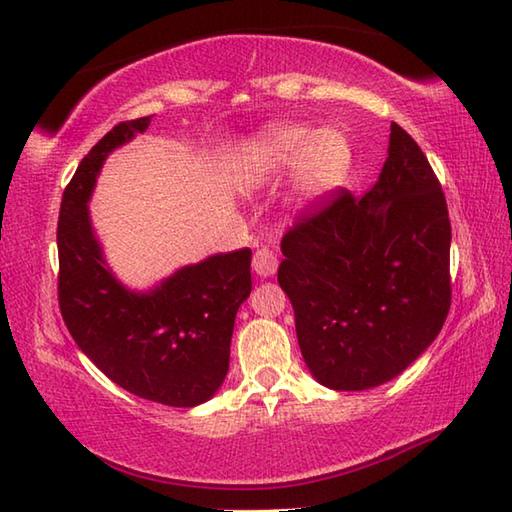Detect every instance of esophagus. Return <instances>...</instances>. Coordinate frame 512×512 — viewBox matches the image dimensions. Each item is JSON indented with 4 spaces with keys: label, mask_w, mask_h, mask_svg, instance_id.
Returning a JSON list of instances; mask_svg holds the SVG:
<instances>
[{
    "label": "esophagus",
    "mask_w": 512,
    "mask_h": 512,
    "mask_svg": "<svg viewBox=\"0 0 512 512\" xmlns=\"http://www.w3.org/2000/svg\"><path fill=\"white\" fill-rule=\"evenodd\" d=\"M277 266H279V259L273 253V250L268 248H259L255 257H253V270L257 273V277H273L277 273Z\"/></svg>",
    "instance_id": "esophagus-1"
}]
</instances>
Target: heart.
<instances>
[{
    "label": "heart",
    "instance_id": "heart-1",
    "mask_svg": "<svg viewBox=\"0 0 512 512\" xmlns=\"http://www.w3.org/2000/svg\"><path fill=\"white\" fill-rule=\"evenodd\" d=\"M352 162V145L339 129L270 125L244 149L242 173L257 187L297 169L299 202L312 204L343 187Z\"/></svg>",
    "mask_w": 512,
    "mask_h": 512
}]
</instances>
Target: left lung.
Masks as SVG:
<instances>
[{
	"instance_id": "left-lung-1",
	"label": "left lung",
	"mask_w": 512,
	"mask_h": 512,
	"mask_svg": "<svg viewBox=\"0 0 512 512\" xmlns=\"http://www.w3.org/2000/svg\"><path fill=\"white\" fill-rule=\"evenodd\" d=\"M277 281L323 387L387 383L436 341L451 306V222L427 156L391 123L387 160L361 200L334 191L281 242Z\"/></svg>"
}]
</instances>
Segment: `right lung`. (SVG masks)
Returning a JSON list of instances; mask_svg holds the SVG:
<instances>
[{
  "mask_svg": "<svg viewBox=\"0 0 512 512\" xmlns=\"http://www.w3.org/2000/svg\"><path fill=\"white\" fill-rule=\"evenodd\" d=\"M151 116L116 125L81 160L59 213V306L81 352L129 394L198 407L222 387L237 310L250 295V248L178 268L145 290L105 259L90 200L107 156L145 134Z\"/></svg>",
  "mask_w": 512,
  "mask_h": 512,
  "instance_id": "add662e5",
  "label": "right lung"
}]
</instances>
